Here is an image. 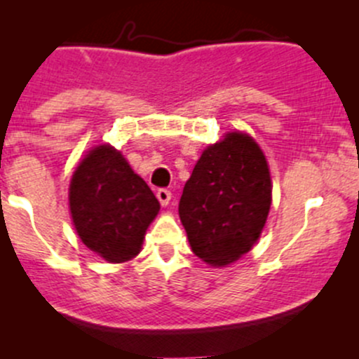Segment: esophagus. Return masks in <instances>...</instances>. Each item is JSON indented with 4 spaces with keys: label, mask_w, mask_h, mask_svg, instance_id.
Listing matches in <instances>:
<instances>
[{
    "label": "esophagus",
    "mask_w": 359,
    "mask_h": 359,
    "mask_svg": "<svg viewBox=\"0 0 359 359\" xmlns=\"http://www.w3.org/2000/svg\"><path fill=\"white\" fill-rule=\"evenodd\" d=\"M156 198L159 200V203H161V206H166L170 203V200H172V193H170L168 189H158Z\"/></svg>",
    "instance_id": "obj_1"
}]
</instances>
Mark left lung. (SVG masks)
Segmentation results:
<instances>
[{"label":"left lung","instance_id":"left-lung-1","mask_svg":"<svg viewBox=\"0 0 359 359\" xmlns=\"http://www.w3.org/2000/svg\"><path fill=\"white\" fill-rule=\"evenodd\" d=\"M271 175L259 144L241 132L203 151L179 203L193 252L227 266L250 252L271 208Z\"/></svg>","mask_w":359,"mask_h":359}]
</instances>
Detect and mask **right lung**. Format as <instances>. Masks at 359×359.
<instances>
[{
  "label": "right lung",
  "instance_id": "1",
  "mask_svg": "<svg viewBox=\"0 0 359 359\" xmlns=\"http://www.w3.org/2000/svg\"><path fill=\"white\" fill-rule=\"evenodd\" d=\"M69 208L83 243L102 259H133L159 212V201L119 151L97 146L72 173Z\"/></svg>",
  "mask_w": 359,
  "mask_h": 359
}]
</instances>
